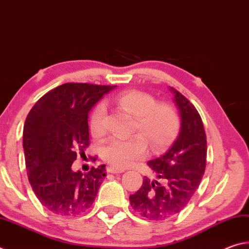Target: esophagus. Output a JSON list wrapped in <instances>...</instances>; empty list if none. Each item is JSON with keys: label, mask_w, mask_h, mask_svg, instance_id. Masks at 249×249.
<instances>
[{"label": "esophagus", "mask_w": 249, "mask_h": 249, "mask_svg": "<svg viewBox=\"0 0 249 249\" xmlns=\"http://www.w3.org/2000/svg\"><path fill=\"white\" fill-rule=\"evenodd\" d=\"M107 172H111V174H122V172H124V169H119V168H115L112 166L107 167Z\"/></svg>", "instance_id": "1"}]
</instances>
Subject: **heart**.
<instances>
[{
    "label": "heart",
    "mask_w": 249,
    "mask_h": 249,
    "mask_svg": "<svg viewBox=\"0 0 249 249\" xmlns=\"http://www.w3.org/2000/svg\"><path fill=\"white\" fill-rule=\"evenodd\" d=\"M119 107L134 116V129L140 130L126 140L111 138L101 150L103 159L116 168L129 166L134 160L141 159L147 151V142L153 150L160 151L170 146L178 136L180 119L176 109L169 104L157 103L153 95L142 91H126L115 99ZM107 107L100 103L94 108L90 120L93 136L105 133Z\"/></svg>",
    "instance_id": "b5f03b06"
}]
</instances>
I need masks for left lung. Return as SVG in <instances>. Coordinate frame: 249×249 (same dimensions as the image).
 <instances>
[{
  "label": "left lung",
  "mask_w": 249,
  "mask_h": 249,
  "mask_svg": "<svg viewBox=\"0 0 249 249\" xmlns=\"http://www.w3.org/2000/svg\"><path fill=\"white\" fill-rule=\"evenodd\" d=\"M180 115V130L174 144L148 166L160 180L145 178L140 190L129 196L138 214L150 221L179 213L195 195L206 166V136L201 116L187 98L169 87Z\"/></svg>",
  "instance_id": "left-lung-1"
}]
</instances>
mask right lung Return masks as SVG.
Instances as JSON below:
<instances>
[{
	"instance_id": "obj_1",
	"label": "right lung",
	"mask_w": 249,
	"mask_h": 249,
	"mask_svg": "<svg viewBox=\"0 0 249 249\" xmlns=\"http://www.w3.org/2000/svg\"><path fill=\"white\" fill-rule=\"evenodd\" d=\"M111 86L65 83L41 96L28 113L23 147L29 183L37 199L57 215L74 216L91 208L105 177V165L73 171L77 154L89 146L91 108Z\"/></svg>"
}]
</instances>
